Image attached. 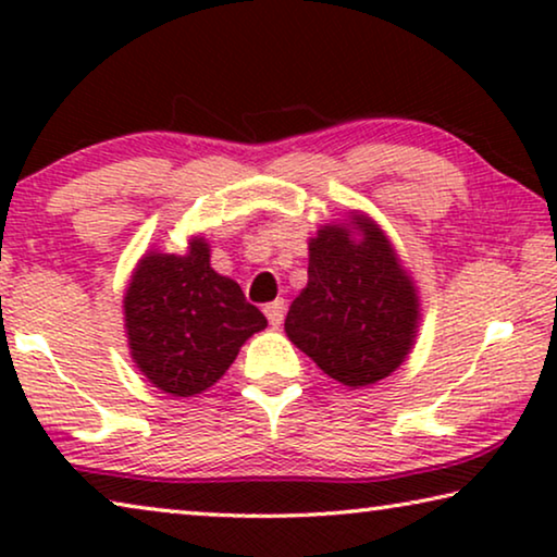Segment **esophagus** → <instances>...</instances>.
I'll use <instances>...</instances> for the list:
<instances>
[{
	"label": "esophagus",
	"mask_w": 557,
	"mask_h": 557,
	"mask_svg": "<svg viewBox=\"0 0 557 557\" xmlns=\"http://www.w3.org/2000/svg\"><path fill=\"white\" fill-rule=\"evenodd\" d=\"M265 317H269V322L273 330H278L281 324H284V314H286V301L284 299H276L271 304H265Z\"/></svg>",
	"instance_id": "esophagus-1"
}]
</instances>
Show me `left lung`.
I'll use <instances>...</instances> for the list:
<instances>
[{
  "instance_id": "1",
  "label": "left lung",
  "mask_w": 557,
  "mask_h": 557,
  "mask_svg": "<svg viewBox=\"0 0 557 557\" xmlns=\"http://www.w3.org/2000/svg\"><path fill=\"white\" fill-rule=\"evenodd\" d=\"M418 307L413 278L387 235L352 215L309 240V281L284 330L319 370L357 391L400 368L416 342Z\"/></svg>"
}]
</instances>
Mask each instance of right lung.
<instances>
[{
    "mask_svg": "<svg viewBox=\"0 0 557 557\" xmlns=\"http://www.w3.org/2000/svg\"><path fill=\"white\" fill-rule=\"evenodd\" d=\"M128 349L147 380L174 398L215 385L265 317L233 278L210 265V246L193 238L185 256L149 250L124 296Z\"/></svg>",
    "mask_w": 557,
    "mask_h": 557,
    "instance_id": "right-lung-1",
    "label": "right lung"
}]
</instances>
